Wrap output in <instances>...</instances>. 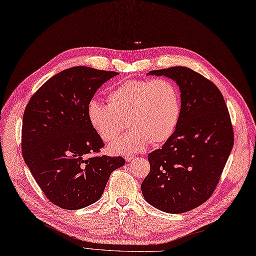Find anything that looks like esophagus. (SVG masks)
Listing matches in <instances>:
<instances>
[{
    "mask_svg": "<svg viewBox=\"0 0 256 256\" xmlns=\"http://www.w3.org/2000/svg\"><path fill=\"white\" fill-rule=\"evenodd\" d=\"M124 158H126V162H130V160H133V159H134V155H132V154H126Z\"/></svg>",
    "mask_w": 256,
    "mask_h": 256,
    "instance_id": "1",
    "label": "esophagus"
}]
</instances>
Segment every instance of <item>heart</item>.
I'll list each match as a JSON object with an SVG mask.
<instances>
[{
  "mask_svg": "<svg viewBox=\"0 0 256 256\" xmlns=\"http://www.w3.org/2000/svg\"><path fill=\"white\" fill-rule=\"evenodd\" d=\"M180 94L164 79L128 80L112 88L108 103L92 99L86 112L90 126L106 142L116 139L128 126L132 130L110 146L115 153L144 150L150 141L164 142L177 126L180 116Z\"/></svg>",
  "mask_w": 256,
  "mask_h": 256,
  "instance_id": "1",
  "label": "heart"
}]
</instances>
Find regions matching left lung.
Masks as SVG:
<instances>
[{
  "label": "left lung",
  "mask_w": 256,
  "mask_h": 256,
  "mask_svg": "<svg viewBox=\"0 0 256 256\" xmlns=\"http://www.w3.org/2000/svg\"><path fill=\"white\" fill-rule=\"evenodd\" d=\"M180 90V116L162 148L148 156L150 170L141 184L144 200L166 213L195 209L220 182L234 144L231 119L216 85L184 66L152 70Z\"/></svg>",
  "instance_id": "left-lung-1"
}]
</instances>
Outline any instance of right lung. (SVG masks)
<instances>
[{"label":"right lung","instance_id":"obj_1","mask_svg":"<svg viewBox=\"0 0 256 256\" xmlns=\"http://www.w3.org/2000/svg\"><path fill=\"white\" fill-rule=\"evenodd\" d=\"M116 72L76 66L47 80L25 108L22 153L38 186L56 206L78 210L96 202L122 157L92 156L104 146L86 108Z\"/></svg>","mask_w":256,"mask_h":256}]
</instances>
